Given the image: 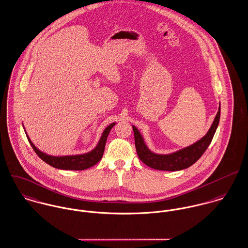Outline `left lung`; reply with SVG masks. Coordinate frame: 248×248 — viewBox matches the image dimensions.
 Instances as JSON below:
<instances>
[{
	"label": "left lung",
	"mask_w": 248,
	"mask_h": 248,
	"mask_svg": "<svg viewBox=\"0 0 248 248\" xmlns=\"http://www.w3.org/2000/svg\"><path fill=\"white\" fill-rule=\"evenodd\" d=\"M220 114L221 107L219 105L218 112L215 116L214 121L207 134L190 146H187L185 148L179 149L170 154H156L152 152L146 145L144 139L140 132L135 125H132L136 150L140 159L145 165L151 167L153 169L160 171H180L189 168L201 157V155L209 147L215 131L218 127Z\"/></svg>",
	"instance_id": "8db88e82"
}]
</instances>
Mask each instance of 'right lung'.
Here are the masks:
<instances>
[{"mask_svg":"<svg viewBox=\"0 0 248 248\" xmlns=\"http://www.w3.org/2000/svg\"><path fill=\"white\" fill-rule=\"evenodd\" d=\"M116 124V123L110 124L104 132L102 133V136L96 144L95 147L90 151V152L85 153V154H79V155H51L46 153L42 152L38 149V147L32 142L30 140L28 134L26 133L25 128L23 127L26 137L32 146V148L37 153L38 156L47 164L51 165L54 168H57L59 170H73V171H81V170H86L89 169L93 166H94L96 163H98L105 151V146L107 142L108 136L112 129V127Z\"/></svg>","mask_w":248,"mask_h":248,"instance_id":"obj_1","label":"right lung"}]
</instances>
